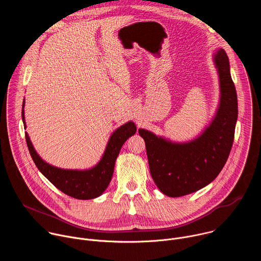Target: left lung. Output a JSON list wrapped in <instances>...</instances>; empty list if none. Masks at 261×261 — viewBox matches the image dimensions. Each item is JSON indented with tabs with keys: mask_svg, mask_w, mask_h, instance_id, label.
<instances>
[{
	"mask_svg": "<svg viewBox=\"0 0 261 261\" xmlns=\"http://www.w3.org/2000/svg\"><path fill=\"white\" fill-rule=\"evenodd\" d=\"M220 85V101L208 126L194 139L175 142L139 129L148 166L159 190L169 197L188 195L211 184L224 167L234 138L238 97L229 60L223 48L213 55Z\"/></svg>",
	"mask_w": 261,
	"mask_h": 261,
	"instance_id": "left-lung-1",
	"label": "left lung"
}]
</instances>
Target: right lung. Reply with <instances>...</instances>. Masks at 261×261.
<instances>
[{
  "label": "right lung",
  "mask_w": 261,
  "mask_h": 261,
  "mask_svg": "<svg viewBox=\"0 0 261 261\" xmlns=\"http://www.w3.org/2000/svg\"><path fill=\"white\" fill-rule=\"evenodd\" d=\"M24 99L22 102L21 117L24 129ZM136 132L132 121L122 125L110 135L105 151L100 161L89 169H64L45 162L36 152L33 143L25 132V140L31 157L40 172L63 193L76 199H93L99 197L108 187L114 174L116 160L125 141Z\"/></svg>",
  "instance_id": "1"
}]
</instances>
